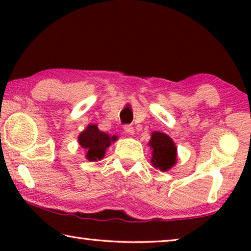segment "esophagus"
<instances>
[{"label":"esophagus","mask_w":251,"mask_h":251,"mask_svg":"<svg viewBox=\"0 0 251 251\" xmlns=\"http://www.w3.org/2000/svg\"><path fill=\"white\" fill-rule=\"evenodd\" d=\"M124 130H125V133H126L127 135H134V133H135L134 127L130 126V125L125 126V127H124Z\"/></svg>","instance_id":"34e87169"}]
</instances>
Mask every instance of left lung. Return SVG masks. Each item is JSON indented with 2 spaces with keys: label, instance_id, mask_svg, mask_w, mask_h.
Listing matches in <instances>:
<instances>
[{
  "label": "left lung",
  "instance_id": "8db88e82",
  "mask_svg": "<svg viewBox=\"0 0 251 251\" xmlns=\"http://www.w3.org/2000/svg\"><path fill=\"white\" fill-rule=\"evenodd\" d=\"M148 146L151 151V163L160 172H167L177 163V147L167 134L152 131Z\"/></svg>",
  "mask_w": 251,
  "mask_h": 251
}]
</instances>
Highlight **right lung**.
<instances>
[{"label": "right lung", "mask_w": 251, "mask_h": 251, "mask_svg": "<svg viewBox=\"0 0 251 251\" xmlns=\"http://www.w3.org/2000/svg\"><path fill=\"white\" fill-rule=\"evenodd\" d=\"M78 144L85 151V158L90 161L100 160L106 150L117 141V136L108 135L99 129L95 124H90L78 135Z\"/></svg>", "instance_id": "1"}]
</instances>
